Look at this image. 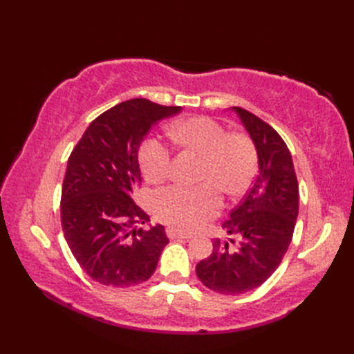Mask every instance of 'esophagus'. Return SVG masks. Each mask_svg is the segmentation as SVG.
<instances>
[{"instance_id": "esophagus-1", "label": "esophagus", "mask_w": 354, "mask_h": 354, "mask_svg": "<svg viewBox=\"0 0 354 354\" xmlns=\"http://www.w3.org/2000/svg\"><path fill=\"white\" fill-rule=\"evenodd\" d=\"M167 237L173 240V239H190L192 236H190V234H185V232H179V231H176V230L169 228V230H167Z\"/></svg>"}]
</instances>
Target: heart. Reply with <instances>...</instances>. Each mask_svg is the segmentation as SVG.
Listing matches in <instances>:
<instances>
[{
    "instance_id": "obj_1",
    "label": "heart",
    "mask_w": 354,
    "mask_h": 354,
    "mask_svg": "<svg viewBox=\"0 0 354 354\" xmlns=\"http://www.w3.org/2000/svg\"><path fill=\"white\" fill-rule=\"evenodd\" d=\"M175 145L201 156L199 183L194 189L171 185L152 196L158 221L183 231L198 228L222 207L219 188L228 196L245 193L257 173V150L245 133H230L227 127L209 117H193L171 124L167 129ZM138 160L149 183L167 178L171 150L156 137L141 142Z\"/></svg>"
}]
</instances>
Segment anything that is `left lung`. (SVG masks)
Instances as JSON below:
<instances>
[{"label": "left lung", "instance_id": "left-lung-1", "mask_svg": "<svg viewBox=\"0 0 354 354\" xmlns=\"http://www.w3.org/2000/svg\"><path fill=\"white\" fill-rule=\"evenodd\" d=\"M232 111L250 133L259 176L222 228L238 242L216 239L213 252L196 266L199 280L217 293L237 295L265 283L280 266L295 230L299 192L288 146L278 132L243 108Z\"/></svg>", "mask_w": 354, "mask_h": 354}]
</instances>
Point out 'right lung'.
<instances>
[{"instance_id": "add662e5", "label": "right lung", "mask_w": 354, "mask_h": 354, "mask_svg": "<svg viewBox=\"0 0 354 354\" xmlns=\"http://www.w3.org/2000/svg\"><path fill=\"white\" fill-rule=\"evenodd\" d=\"M181 112L147 99L115 104L88 126L66 165L61 221L80 268L97 283L129 288L149 280L169 243L162 225L132 199L141 183L138 149L150 127Z\"/></svg>"}]
</instances>
